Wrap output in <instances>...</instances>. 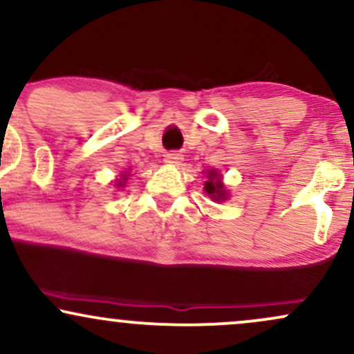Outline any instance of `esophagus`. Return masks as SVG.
<instances>
[{
  "label": "esophagus",
  "mask_w": 354,
  "mask_h": 354,
  "mask_svg": "<svg viewBox=\"0 0 354 354\" xmlns=\"http://www.w3.org/2000/svg\"><path fill=\"white\" fill-rule=\"evenodd\" d=\"M181 160H183V154L181 153H178V151H173V153H168L165 156V161L166 163H171V165H178V163H181Z\"/></svg>",
  "instance_id": "34e87169"
}]
</instances>
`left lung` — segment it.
<instances>
[{
  "label": "left lung",
  "mask_w": 354,
  "mask_h": 354,
  "mask_svg": "<svg viewBox=\"0 0 354 354\" xmlns=\"http://www.w3.org/2000/svg\"><path fill=\"white\" fill-rule=\"evenodd\" d=\"M208 178H209V181H206V185H205L206 193H208L213 200H225L226 189H225V186H223L221 180H219V174L211 169Z\"/></svg>",
  "instance_id": "left-lung-1"
}]
</instances>
